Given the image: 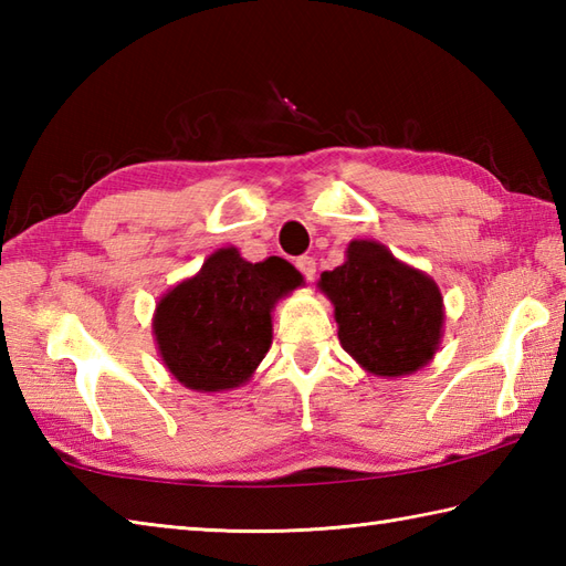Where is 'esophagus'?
<instances>
[{
    "instance_id": "esophagus-1",
    "label": "esophagus",
    "mask_w": 566,
    "mask_h": 566,
    "mask_svg": "<svg viewBox=\"0 0 566 566\" xmlns=\"http://www.w3.org/2000/svg\"><path fill=\"white\" fill-rule=\"evenodd\" d=\"M296 268H298V272L306 276L308 282H314V276H316V260L314 258H308V255L296 258Z\"/></svg>"
}]
</instances>
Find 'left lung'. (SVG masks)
I'll return each instance as SVG.
<instances>
[{
  "label": "left lung",
  "instance_id": "8db88e82",
  "mask_svg": "<svg viewBox=\"0 0 566 566\" xmlns=\"http://www.w3.org/2000/svg\"><path fill=\"white\" fill-rule=\"evenodd\" d=\"M318 290L331 298L343 350L369 375H413L440 350V286L377 240H350L345 262L321 274Z\"/></svg>",
  "mask_w": 566,
  "mask_h": 566
}]
</instances>
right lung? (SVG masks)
<instances>
[{
    "mask_svg": "<svg viewBox=\"0 0 566 566\" xmlns=\"http://www.w3.org/2000/svg\"><path fill=\"white\" fill-rule=\"evenodd\" d=\"M302 284V272L282 258L248 262L233 245L211 252L155 306L165 369L191 391L243 387L272 345L274 306Z\"/></svg>",
    "mask_w": 566,
    "mask_h": 566,
    "instance_id": "1",
    "label": "right lung"
}]
</instances>
